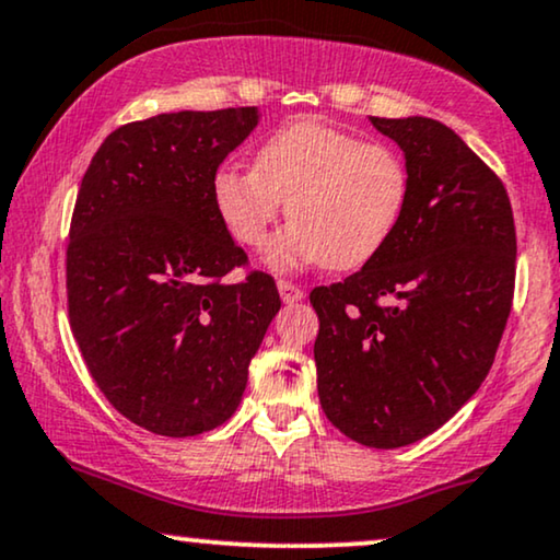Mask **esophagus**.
Returning a JSON list of instances; mask_svg holds the SVG:
<instances>
[{
    "label": "esophagus",
    "instance_id": "34e87169",
    "mask_svg": "<svg viewBox=\"0 0 560 560\" xmlns=\"http://www.w3.org/2000/svg\"><path fill=\"white\" fill-rule=\"evenodd\" d=\"M278 290H280L282 303H298V301H303V290L298 288V285H293V282L278 280Z\"/></svg>",
    "mask_w": 560,
    "mask_h": 560
}]
</instances>
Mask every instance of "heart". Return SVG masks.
<instances>
[{
	"mask_svg": "<svg viewBox=\"0 0 560 560\" xmlns=\"http://www.w3.org/2000/svg\"><path fill=\"white\" fill-rule=\"evenodd\" d=\"M409 192V166L394 147L322 120L278 128L257 149L254 170L223 164L210 183L218 218L244 246H262L288 202L293 221L265 254L280 272L368 265L394 238Z\"/></svg>",
	"mask_w": 560,
	"mask_h": 560,
	"instance_id": "obj_1",
	"label": "heart"
}]
</instances>
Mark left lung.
Here are the masks:
<instances>
[{"label": "left lung", "instance_id": "left-lung-1", "mask_svg": "<svg viewBox=\"0 0 560 560\" xmlns=\"http://www.w3.org/2000/svg\"><path fill=\"white\" fill-rule=\"evenodd\" d=\"M409 166L406 213L386 249L316 288L314 345L326 419L394 450L440 430L481 388L512 311V206L502 179L445 122L370 118Z\"/></svg>", "mask_w": 560, "mask_h": 560}]
</instances>
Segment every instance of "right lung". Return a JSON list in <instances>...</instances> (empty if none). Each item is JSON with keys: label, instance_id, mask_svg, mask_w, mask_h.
Here are the masks:
<instances>
[{"label": "right lung", "instance_id": "1", "mask_svg": "<svg viewBox=\"0 0 560 560\" xmlns=\"http://www.w3.org/2000/svg\"><path fill=\"white\" fill-rule=\"evenodd\" d=\"M257 107L164 113L113 130L86 166L71 218V331L107 401L164 438L223 424L280 311L215 213L210 183L257 128Z\"/></svg>", "mask_w": 560, "mask_h": 560}]
</instances>
